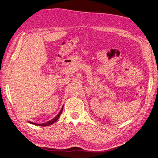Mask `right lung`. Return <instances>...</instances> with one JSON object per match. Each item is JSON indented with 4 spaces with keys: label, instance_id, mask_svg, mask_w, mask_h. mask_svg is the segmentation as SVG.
Listing matches in <instances>:
<instances>
[{
    "label": "right lung",
    "instance_id": "add662e5",
    "mask_svg": "<svg viewBox=\"0 0 158 158\" xmlns=\"http://www.w3.org/2000/svg\"><path fill=\"white\" fill-rule=\"evenodd\" d=\"M63 107H62V109H61V110L60 111H59V114H57V115L55 117V118H53L52 119H51V120H50L49 121H48V122H47V123H41V124H37V123H33V122H31V121H28V123H30V124H32V125H37V126H44V127H46V126H49V125H52V124H53V123H55L57 120H58L59 119V117H60V114L62 113V111H63Z\"/></svg>",
    "mask_w": 158,
    "mask_h": 158
}]
</instances>
